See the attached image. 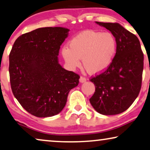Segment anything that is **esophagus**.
Instances as JSON below:
<instances>
[{
  "mask_svg": "<svg viewBox=\"0 0 150 150\" xmlns=\"http://www.w3.org/2000/svg\"><path fill=\"white\" fill-rule=\"evenodd\" d=\"M79 81L81 83H84L86 81V79L84 77H83V76H81V77H80V79H79Z\"/></svg>",
  "mask_w": 150,
  "mask_h": 150,
  "instance_id": "1",
  "label": "esophagus"
}]
</instances>
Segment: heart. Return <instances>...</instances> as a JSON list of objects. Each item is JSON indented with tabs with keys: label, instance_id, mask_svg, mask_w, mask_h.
I'll list each match as a JSON object with an SVG mask.
<instances>
[{
	"label": "heart",
	"instance_id": "obj_1",
	"mask_svg": "<svg viewBox=\"0 0 150 150\" xmlns=\"http://www.w3.org/2000/svg\"><path fill=\"white\" fill-rule=\"evenodd\" d=\"M117 42L110 32L86 30L73 37L69 48L62 50V54L69 68L83 65L89 73L98 75L108 69L115 57Z\"/></svg>",
	"mask_w": 150,
	"mask_h": 150
}]
</instances>
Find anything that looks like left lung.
<instances>
[{
  "label": "left lung",
  "mask_w": 150,
  "mask_h": 150,
  "mask_svg": "<svg viewBox=\"0 0 150 150\" xmlns=\"http://www.w3.org/2000/svg\"><path fill=\"white\" fill-rule=\"evenodd\" d=\"M96 23L112 33L117 51L110 67L90 79L96 90L89 102L102 115H118L127 110L139 95L144 53L138 38L120 24L98 21Z\"/></svg>",
  "instance_id": "1"
}]
</instances>
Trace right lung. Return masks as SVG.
Masks as SVG:
<instances>
[{
  "mask_svg": "<svg viewBox=\"0 0 150 150\" xmlns=\"http://www.w3.org/2000/svg\"><path fill=\"white\" fill-rule=\"evenodd\" d=\"M69 31L60 27L36 29L20 35L11 50L8 71L13 93L35 117L61 112L69 92L79 84V75L65 70L58 61Z\"/></svg>",
  "mask_w": 150,
  "mask_h": 150,
  "instance_id": "right-lung-1",
  "label": "right lung"
}]
</instances>
